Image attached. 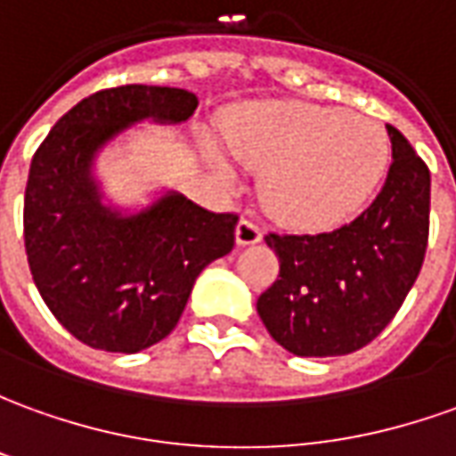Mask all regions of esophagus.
Returning <instances> with one entry per match:
<instances>
[{"mask_svg":"<svg viewBox=\"0 0 456 456\" xmlns=\"http://www.w3.org/2000/svg\"><path fill=\"white\" fill-rule=\"evenodd\" d=\"M263 240V231H260L258 223L253 221H243L235 225V243L238 246H256Z\"/></svg>","mask_w":456,"mask_h":456,"instance_id":"1","label":"esophagus"}]
</instances>
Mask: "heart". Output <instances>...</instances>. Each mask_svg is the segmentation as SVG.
<instances>
[{"label":"heart","instance_id":"heart-1","mask_svg":"<svg viewBox=\"0 0 456 456\" xmlns=\"http://www.w3.org/2000/svg\"><path fill=\"white\" fill-rule=\"evenodd\" d=\"M225 149L263 175V198L278 221L330 231L357 216L390 166V138L372 116L303 102L248 103L228 116ZM213 171L231 178L221 153Z\"/></svg>","mask_w":456,"mask_h":456}]
</instances>
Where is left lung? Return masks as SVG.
Wrapping results in <instances>:
<instances>
[{
  "label": "left lung",
  "instance_id": "8db88e82",
  "mask_svg": "<svg viewBox=\"0 0 456 456\" xmlns=\"http://www.w3.org/2000/svg\"><path fill=\"white\" fill-rule=\"evenodd\" d=\"M385 186L353 223L332 233L265 235L281 275L258 297L273 340L297 357H338L372 342L419 275L429 235V168L387 126Z\"/></svg>",
  "mask_w": 456,
  "mask_h": 456
}]
</instances>
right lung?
<instances>
[{
  "instance_id": "obj_1",
  "label": "right lung",
  "mask_w": 456,
  "mask_h": 456,
  "mask_svg": "<svg viewBox=\"0 0 456 456\" xmlns=\"http://www.w3.org/2000/svg\"><path fill=\"white\" fill-rule=\"evenodd\" d=\"M196 94L128 84L96 91L64 114L34 153L24 193V246L46 307L77 340L106 353L161 342L200 270L233 250V213H210L166 191L124 213L103 200L96 156L141 121L183 124Z\"/></svg>"
}]
</instances>
